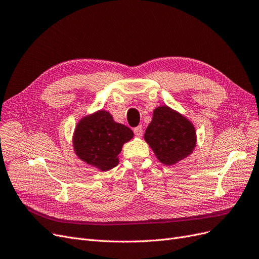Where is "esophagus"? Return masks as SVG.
<instances>
[{"mask_svg": "<svg viewBox=\"0 0 259 259\" xmlns=\"http://www.w3.org/2000/svg\"><path fill=\"white\" fill-rule=\"evenodd\" d=\"M134 133H135V135H136L137 137H141V136H142V126L139 125V126L134 128Z\"/></svg>", "mask_w": 259, "mask_h": 259, "instance_id": "34e87169", "label": "esophagus"}]
</instances>
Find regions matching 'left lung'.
I'll list each match as a JSON object with an SVG mask.
<instances>
[{"mask_svg":"<svg viewBox=\"0 0 259 259\" xmlns=\"http://www.w3.org/2000/svg\"><path fill=\"white\" fill-rule=\"evenodd\" d=\"M145 140L166 166L175 165L192 154L197 141L193 123L168 106L154 109Z\"/></svg>","mask_w":259,"mask_h":259,"instance_id":"8db88e82","label":"left lung"}]
</instances>
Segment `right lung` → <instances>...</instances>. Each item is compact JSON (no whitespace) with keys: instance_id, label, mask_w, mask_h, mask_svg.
I'll use <instances>...</instances> for the list:
<instances>
[{"instance_id":"right-lung-1","label":"right lung","mask_w":259,"mask_h":259,"mask_svg":"<svg viewBox=\"0 0 259 259\" xmlns=\"http://www.w3.org/2000/svg\"><path fill=\"white\" fill-rule=\"evenodd\" d=\"M133 131L117 123L106 110L85 115L75 128L73 146L76 155L84 163L107 171L119 164V154Z\"/></svg>"}]
</instances>
